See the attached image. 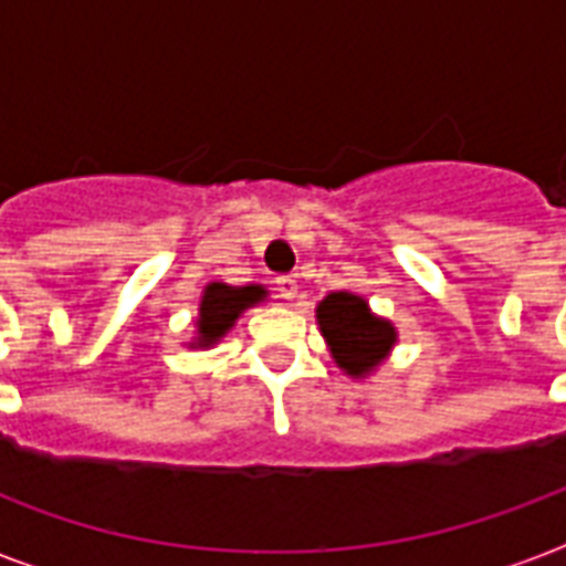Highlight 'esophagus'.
<instances>
[{
  "label": "esophagus",
  "mask_w": 566,
  "mask_h": 566,
  "mask_svg": "<svg viewBox=\"0 0 566 566\" xmlns=\"http://www.w3.org/2000/svg\"><path fill=\"white\" fill-rule=\"evenodd\" d=\"M275 291H279L282 300L296 302V296H300V284H296L293 275H279V279H275Z\"/></svg>",
  "instance_id": "esophagus-1"
}]
</instances>
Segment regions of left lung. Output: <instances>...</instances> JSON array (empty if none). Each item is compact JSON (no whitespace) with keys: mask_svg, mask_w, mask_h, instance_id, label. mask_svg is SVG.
<instances>
[{"mask_svg":"<svg viewBox=\"0 0 566 566\" xmlns=\"http://www.w3.org/2000/svg\"><path fill=\"white\" fill-rule=\"evenodd\" d=\"M317 319L337 367H344L349 376L370 373L396 340L394 326L387 319L373 317L367 302L355 293H328L319 302Z\"/></svg>","mask_w":566,"mask_h":566,"instance_id":"1","label":"left lung"}]
</instances>
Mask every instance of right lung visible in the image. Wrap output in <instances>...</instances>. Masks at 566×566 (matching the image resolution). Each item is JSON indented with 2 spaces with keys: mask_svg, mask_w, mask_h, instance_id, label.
<instances>
[{
  "mask_svg": "<svg viewBox=\"0 0 566 566\" xmlns=\"http://www.w3.org/2000/svg\"><path fill=\"white\" fill-rule=\"evenodd\" d=\"M264 296L261 287H229V284L213 282L205 287L202 305H199V346H211L213 340H220L234 319L240 317V311L255 305Z\"/></svg>",
  "mask_w": 566,
  "mask_h": 566,
  "instance_id": "1",
  "label": "right lung"
}]
</instances>
